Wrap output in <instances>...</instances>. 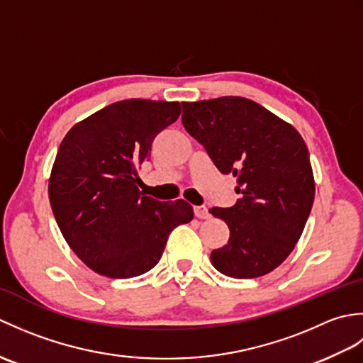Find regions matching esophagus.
Returning <instances> with one entry per match:
<instances>
[{"label":"esophagus","mask_w":363,"mask_h":363,"mask_svg":"<svg viewBox=\"0 0 363 363\" xmlns=\"http://www.w3.org/2000/svg\"><path fill=\"white\" fill-rule=\"evenodd\" d=\"M194 212H195V217L199 220H207L211 217V213H209V211H207L206 206H195Z\"/></svg>","instance_id":"34e87169"}]
</instances>
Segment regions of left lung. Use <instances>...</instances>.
Listing matches in <instances>:
<instances>
[{"mask_svg":"<svg viewBox=\"0 0 363 363\" xmlns=\"http://www.w3.org/2000/svg\"><path fill=\"white\" fill-rule=\"evenodd\" d=\"M182 125L223 174L237 177L240 198L209 212L229 228L212 265L235 279L273 272L299 240L312 211L315 182L298 130L242 96L182 103Z\"/></svg>","mask_w":363,"mask_h":363,"instance_id":"obj_1","label":"left lung"}]
</instances>
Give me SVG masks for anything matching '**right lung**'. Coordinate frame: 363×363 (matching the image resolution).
Segmentation results:
<instances>
[{
  "label": "right lung",
  "instance_id": "1",
  "mask_svg": "<svg viewBox=\"0 0 363 363\" xmlns=\"http://www.w3.org/2000/svg\"><path fill=\"white\" fill-rule=\"evenodd\" d=\"M181 104L125 99L64 137L50 179L51 209L67 243L94 272L128 279L157 264L169 233L194 220L184 199L162 203L138 190L137 168Z\"/></svg>",
  "mask_w": 363,
  "mask_h": 363
}]
</instances>
